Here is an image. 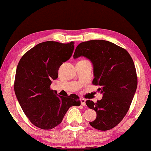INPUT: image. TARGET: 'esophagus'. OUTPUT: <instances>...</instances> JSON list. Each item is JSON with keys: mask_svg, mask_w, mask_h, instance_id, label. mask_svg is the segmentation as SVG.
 <instances>
[{"mask_svg": "<svg viewBox=\"0 0 151 151\" xmlns=\"http://www.w3.org/2000/svg\"><path fill=\"white\" fill-rule=\"evenodd\" d=\"M81 104L82 106L86 105V99H85L81 98Z\"/></svg>", "mask_w": 151, "mask_h": 151, "instance_id": "obj_1", "label": "esophagus"}]
</instances>
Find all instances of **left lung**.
I'll return each instance as SVG.
<instances>
[{
  "label": "left lung",
  "mask_w": 151,
  "mask_h": 151,
  "mask_svg": "<svg viewBox=\"0 0 151 151\" xmlns=\"http://www.w3.org/2000/svg\"><path fill=\"white\" fill-rule=\"evenodd\" d=\"M81 56L92 63V83L100 86L98 91L103 93V98L96 103L86 101L97 113L96 119L90 124L99 130H109L119 124L130 107L137 86L134 63L125 49L103 40L79 44L73 58Z\"/></svg>",
  "instance_id": "obj_1"
}]
</instances>
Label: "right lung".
Masks as SVG:
<instances>
[{
    "mask_svg": "<svg viewBox=\"0 0 151 151\" xmlns=\"http://www.w3.org/2000/svg\"><path fill=\"white\" fill-rule=\"evenodd\" d=\"M74 48V42L46 41L27 52L17 65L15 93L27 117L38 128H55L68 109L81 105L76 94L60 96L50 88L52 80L58 77L59 68L71 57Z\"/></svg>",
    "mask_w": 151,
    "mask_h": 151,
    "instance_id": "obj_1",
    "label": "right lung"
}]
</instances>
